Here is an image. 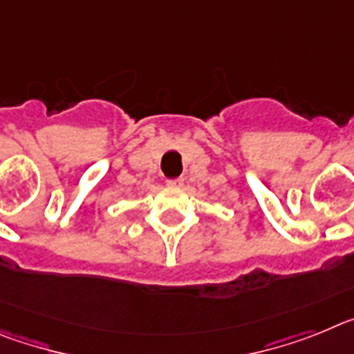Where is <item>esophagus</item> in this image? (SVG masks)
Listing matches in <instances>:
<instances>
[{
    "mask_svg": "<svg viewBox=\"0 0 354 354\" xmlns=\"http://www.w3.org/2000/svg\"><path fill=\"white\" fill-rule=\"evenodd\" d=\"M183 185V180L181 178H174V180H167V187H173V189H178V187Z\"/></svg>",
    "mask_w": 354,
    "mask_h": 354,
    "instance_id": "34e87169",
    "label": "esophagus"
}]
</instances>
